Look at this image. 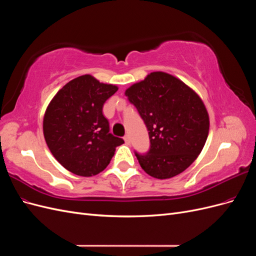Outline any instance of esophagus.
Masks as SVG:
<instances>
[{"label": "esophagus", "instance_id": "34e87169", "mask_svg": "<svg viewBox=\"0 0 256 256\" xmlns=\"http://www.w3.org/2000/svg\"><path fill=\"white\" fill-rule=\"evenodd\" d=\"M124 141H125V143H126L127 145H129V144H130V138H129V136H124Z\"/></svg>", "mask_w": 256, "mask_h": 256}]
</instances>
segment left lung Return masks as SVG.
<instances>
[{
	"label": "left lung",
	"instance_id": "left-lung-1",
	"mask_svg": "<svg viewBox=\"0 0 256 256\" xmlns=\"http://www.w3.org/2000/svg\"><path fill=\"white\" fill-rule=\"evenodd\" d=\"M148 130L150 148L136 156L150 176L168 180L182 173L198 157L209 132L203 100L176 76L154 72L125 92Z\"/></svg>",
	"mask_w": 256,
	"mask_h": 256
}]
</instances>
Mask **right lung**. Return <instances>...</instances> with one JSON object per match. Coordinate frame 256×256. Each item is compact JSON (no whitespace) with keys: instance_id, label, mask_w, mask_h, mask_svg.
Listing matches in <instances>:
<instances>
[{"instance_id":"right-lung-1","label":"right lung","mask_w":256,"mask_h":256,"mask_svg":"<svg viewBox=\"0 0 256 256\" xmlns=\"http://www.w3.org/2000/svg\"><path fill=\"white\" fill-rule=\"evenodd\" d=\"M118 90L83 74L65 84L48 104L42 122L44 140L53 157L69 172L97 175L124 143L109 132V122L102 114L106 99Z\"/></svg>"}]
</instances>
